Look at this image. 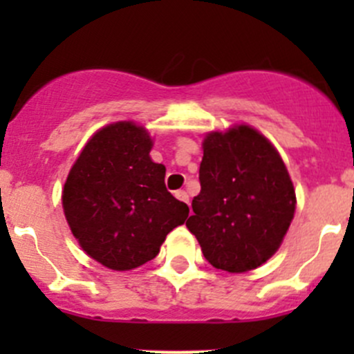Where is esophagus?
<instances>
[{
  "instance_id": "obj_1",
  "label": "esophagus",
  "mask_w": 354,
  "mask_h": 354,
  "mask_svg": "<svg viewBox=\"0 0 354 354\" xmlns=\"http://www.w3.org/2000/svg\"><path fill=\"white\" fill-rule=\"evenodd\" d=\"M174 195H176V198L181 200V202H187V203L190 202V198H188V194L185 190H178Z\"/></svg>"
}]
</instances>
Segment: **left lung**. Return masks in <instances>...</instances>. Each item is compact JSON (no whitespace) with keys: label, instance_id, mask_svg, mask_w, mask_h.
Here are the masks:
<instances>
[{"label":"left lung","instance_id":"8db88e82","mask_svg":"<svg viewBox=\"0 0 354 354\" xmlns=\"http://www.w3.org/2000/svg\"><path fill=\"white\" fill-rule=\"evenodd\" d=\"M202 147L200 194L187 227L216 269H257L277 252L295 216L286 166L274 145L248 124L212 131Z\"/></svg>","mask_w":354,"mask_h":354}]
</instances>
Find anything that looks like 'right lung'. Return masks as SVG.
Wrapping results in <instances>:
<instances>
[{
    "label": "right lung",
    "instance_id": "add662e5",
    "mask_svg": "<svg viewBox=\"0 0 354 354\" xmlns=\"http://www.w3.org/2000/svg\"><path fill=\"white\" fill-rule=\"evenodd\" d=\"M147 130L118 121L92 135L63 188V209L84 252L113 270L144 266L188 205L166 190V167L151 159Z\"/></svg>",
    "mask_w": 354,
    "mask_h": 354
}]
</instances>
